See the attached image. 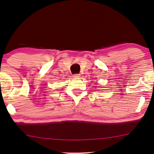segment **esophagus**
I'll list each match as a JSON object with an SVG mask.
<instances>
[{
	"label": "esophagus",
	"instance_id": "esophagus-1",
	"mask_svg": "<svg viewBox=\"0 0 154 154\" xmlns=\"http://www.w3.org/2000/svg\"><path fill=\"white\" fill-rule=\"evenodd\" d=\"M73 78H75V79H77V78H79V77H80V74H79V73L73 74Z\"/></svg>",
	"mask_w": 154,
	"mask_h": 154
}]
</instances>
